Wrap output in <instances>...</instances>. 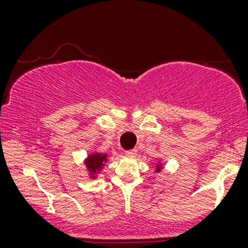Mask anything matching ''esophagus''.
Returning <instances> with one entry per match:
<instances>
[{"instance_id":"obj_1","label":"esophagus","mask_w":248,"mask_h":248,"mask_svg":"<svg viewBox=\"0 0 248 248\" xmlns=\"http://www.w3.org/2000/svg\"><path fill=\"white\" fill-rule=\"evenodd\" d=\"M137 152H138V151H137V149H132V150H128V151H126V155H127V156L133 157V156H136Z\"/></svg>"}]
</instances>
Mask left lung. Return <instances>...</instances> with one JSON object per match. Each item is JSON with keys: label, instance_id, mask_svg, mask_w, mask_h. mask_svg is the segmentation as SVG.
<instances>
[{"label": "left lung", "instance_id": "1", "mask_svg": "<svg viewBox=\"0 0 248 248\" xmlns=\"http://www.w3.org/2000/svg\"><path fill=\"white\" fill-rule=\"evenodd\" d=\"M161 170H162V164L158 163V164H157V166H156V171L159 172Z\"/></svg>", "mask_w": 248, "mask_h": 248}]
</instances>
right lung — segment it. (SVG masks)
<instances>
[{
    "label": "right lung",
    "mask_w": 248,
    "mask_h": 248,
    "mask_svg": "<svg viewBox=\"0 0 248 248\" xmlns=\"http://www.w3.org/2000/svg\"><path fill=\"white\" fill-rule=\"evenodd\" d=\"M107 161H108V155L107 154L93 152L90 156H87V158L85 159V166H86L87 171H89L90 176L92 179L96 177L97 172L102 170V168H103Z\"/></svg>",
    "instance_id": "right-lung-1"
}]
</instances>
